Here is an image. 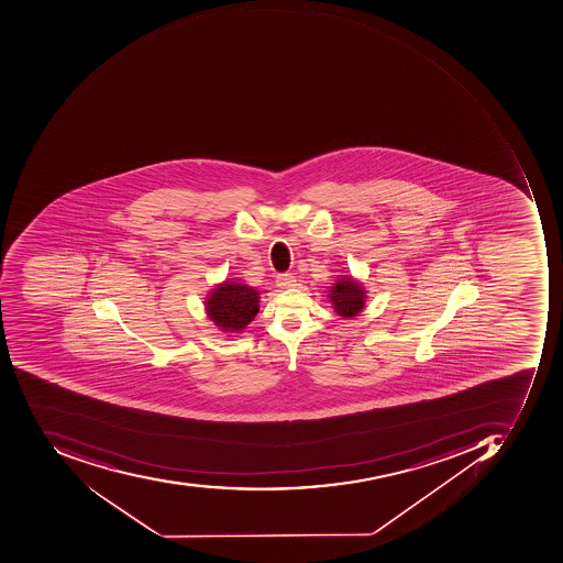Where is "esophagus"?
I'll list each match as a JSON object with an SVG mask.
<instances>
[{"mask_svg": "<svg viewBox=\"0 0 563 563\" xmlns=\"http://www.w3.org/2000/svg\"><path fill=\"white\" fill-rule=\"evenodd\" d=\"M277 284L284 289H289V287L296 286V277L292 274H279L277 276Z\"/></svg>", "mask_w": 563, "mask_h": 563, "instance_id": "obj_1", "label": "esophagus"}]
</instances>
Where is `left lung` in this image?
<instances>
[{
    "mask_svg": "<svg viewBox=\"0 0 563 563\" xmlns=\"http://www.w3.org/2000/svg\"><path fill=\"white\" fill-rule=\"evenodd\" d=\"M328 299L334 312L349 320V318H355L365 308L367 290L364 283L356 280L355 277L339 276V280L328 289Z\"/></svg>",
    "mask_w": 563,
    "mask_h": 563,
    "instance_id": "left-lung-1",
    "label": "left lung"
}]
</instances>
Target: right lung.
Returning <instances> with one entry per match:
<instances>
[{
	"label": "right lung",
	"instance_id": "1",
	"mask_svg": "<svg viewBox=\"0 0 563 563\" xmlns=\"http://www.w3.org/2000/svg\"><path fill=\"white\" fill-rule=\"evenodd\" d=\"M261 292L242 280H223L205 298L208 318L229 336L242 333L258 312Z\"/></svg>",
	"mask_w": 563,
	"mask_h": 563
}]
</instances>
